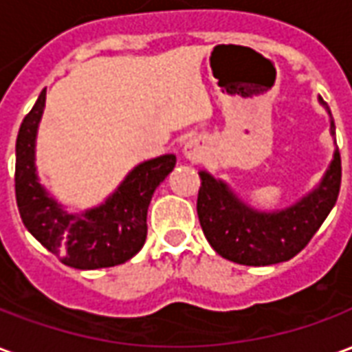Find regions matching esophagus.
<instances>
[{
  "label": "esophagus",
  "instance_id": "34e87169",
  "mask_svg": "<svg viewBox=\"0 0 352 352\" xmlns=\"http://www.w3.org/2000/svg\"><path fill=\"white\" fill-rule=\"evenodd\" d=\"M201 154H204V143H201L199 139H188V141L184 143V156H186V158L196 160Z\"/></svg>",
  "mask_w": 352,
  "mask_h": 352
}]
</instances>
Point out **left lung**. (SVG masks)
<instances>
[{"mask_svg":"<svg viewBox=\"0 0 352 352\" xmlns=\"http://www.w3.org/2000/svg\"><path fill=\"white\" fill-rule=\"evenodd\" d=\"M318 103L330 115V135L336 139L332 113L318 96ZM198 219L207 241L222 258L241 265H272L294 258L317 234L338 201L341 184L340 151L320 183L292 206L277 211H260L237 196L230 184L209 171H199Z\"/></svg>","mask_w":352,"mask_h":352,"instance_id":"obj_1","label":"left lung"}]
</instances>
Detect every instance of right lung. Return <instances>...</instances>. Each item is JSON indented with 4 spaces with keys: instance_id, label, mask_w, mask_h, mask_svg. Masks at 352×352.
Listing matches in <instances>:
<instances>
[{
    "instance_id": "1",
    "label": "right lung",
    "mask_w": 352,
    "mask_h": 352,
    "mask_svg": "<svg viewBox=\"0 0 352 352\" xmlns=\"http://www.w3.org/2000/svg\"><path fill=\"white\" fill-rule=\"evenodd\" d=\"M47 100L39 94L16 138L14 190L20 219L39 243L65 265L100 270L135 256L146 239V211L154 190L175 168V154L138 164L103 204L72 213L39 183L35 141Z\"/></svg>"
}]
</instances>
